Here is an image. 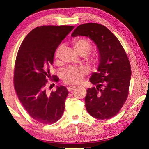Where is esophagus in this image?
Wrapping results in <instances>:
<instances>
[{"label":"esophagus","instance_id":"esophagus-1","mask_svg":"<svg viewBox=\"0 0 149 149\" xmlns=\"http://www.w3.org/2000/svg\"><path fill=\"white\" fill-rule=\"evenodd\" d=\"M76 86H74V85H70V86H69L68 87V90L69 91H72L73 89H74L75 88H76Z\"/></svg>","mask_w":149,"mask_h":149}]
</instances>
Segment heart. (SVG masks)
<instances>
[{"label": "heart", "mask_w": 149, "mask_h": 149, "mask_svg": "<svg viewBox=\"0 0 149 149\" xmlns=\"http://www.w3.org/2000/svg\"><path fill=\"white\" fill-rule=\"evenodd\" d=\"M73 45L76 52L81 56H87L91 49L90 42L85 38H77L73 40ZM63 49L60 45L55 52V59L58 60ZM87 70L85 67H68L62 72V79L66 84L77 85L81 83L83 79L87 74Z\"/></svg>", "instance_id": "b5f03b06"}]
</instances>
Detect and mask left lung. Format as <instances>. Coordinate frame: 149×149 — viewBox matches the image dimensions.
Returning a JSON list of instances; mask_svg holds the SVG:
<instances>
[{
	"label": "left lung",
	"instance_id": "obj_1",
	"mask_svg": "<svg viewBox=\"0 0 149 149\" xmlns=\"http://www.w3.org/2000/svg\"><path fill=\"white\" fill-rule=\"evenodd\" d=\"M71 36H87L98 49L97 72L89 79L95 87L87 89L85 98L87 111L98 119L115 117L127 100L132 75L123 46L107 27L97 23L79 25Z\"/></svg>",
	"mask_w": 149,
	"mask_h": 149
}]
</instances>
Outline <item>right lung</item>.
<instances>
[{
    "label": "right lung",
    "instance_id": "obj_1",
    "mask_svg": "<svg viewBox=\"0 0 149 149\" xmlns=\"http://www.w3.org/2000/svg\"><path fill=\"white\" fill-rule=\"evenodd\" d=\"M72 26H42L27 34L16 57L14 87L24 109L34 120L41 123L58 121L64 111L68 94L66 87L57 86L47 93L48 79L58 82L57 76H51L50 66L56 50L62 40L74 28Z\"/></svg>",
    "mask_w": 149,
    "mask_h": 149
}]
</instances>
